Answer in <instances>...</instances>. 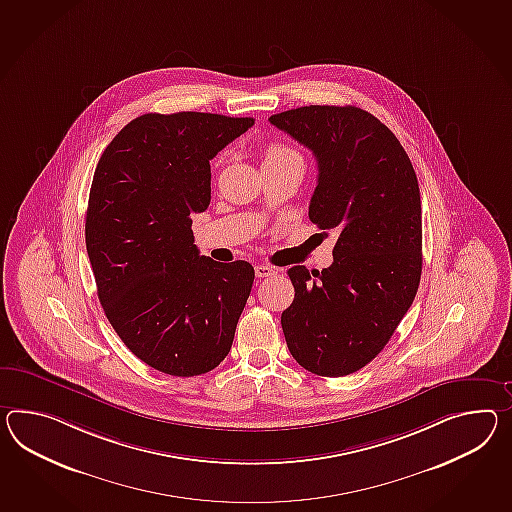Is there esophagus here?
Listing matches in <instances>:
<instances>
[{
  "instance_id": "obj_1",
  "label": "esophagus",
  "mask_w": 512,
  "mask_h": 512,
  "mask_svg": "<svg viewBox=\"0 0 512 512\" xmlns=\"http://www.w3.org/2000/svg\"><path fill=\"white\" fill-rule=\"evenodd\" d=\"M277 274V268H274V266H270V264H257L255 266V275L257 277H270V275Z\"/></svg>"
}]
</instances>
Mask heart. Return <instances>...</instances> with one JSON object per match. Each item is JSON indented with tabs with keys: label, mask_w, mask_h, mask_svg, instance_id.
Masks as SVG:
<instances>
[{
	"label": "heart",
	"mask_w": 512,
	"mask_h": 512,
	"mask_svg": "<svg viewBox=\"0 0 512 512\" xmlns=\"http://www.w3.org/2000/svg\"><path fill=\"white\" fill-rule=\"evenodd\" d=\"M270 166H301L303 157L300 151L285 142H268L262 150V168Z\"/></svg>",
	"instance_id": "heart-1"
}]
</instances>
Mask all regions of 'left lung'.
I'll return each instance as SVG.
<instances>
[{
  "mask_svg": "<svg viewBox=\"0 0 512 512\" xmlns=\"http://www.w3.org/2000/svg\"><path fill=\"white\" fill-rule=\"evenodd\" d=\"M270 124L316 157L309 218L338 235L329 268L288 270L287 346L312 374H353L387 346L420 285L418 179L394 133L359 107H298Z\"/></svg>",
  "mask_w": 512,
  "mask_h": 512,
  "instance_id": "left-lung-1",
  "label": "left lung"
}]
</instances>
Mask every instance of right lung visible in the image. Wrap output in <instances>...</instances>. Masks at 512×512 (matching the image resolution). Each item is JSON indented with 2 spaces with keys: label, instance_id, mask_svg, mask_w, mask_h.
Masks as SVG:
<instances>
[{
  "label": "right lung",
  "instance_id": "right-lung-1",
  "mask_svg": "<svg viewBox=\"0 0 512 512\" xmlns=\"http://www.w3.org/2000/svg\"><path fill=\"white\" fill-rule=\"evenodd\" d=\"M253 124L224 114H142L96 166L85 238L98 298L125 346L163 374L216 368L250 298L253 266L200 255L190 214L211 203L209 161Z\"/></svg>",
  "mask_w": 512,
  "mask_h": 512
}]
</instances>
